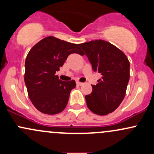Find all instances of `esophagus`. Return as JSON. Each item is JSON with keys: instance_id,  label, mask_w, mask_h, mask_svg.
<instances>
[{"instance_id": "obj_1", "label": "esophagus", "mask_w": 154, "mask_h": 154, "mask_svg": "<svg viewBox=\"0 0 154 154\" xmlns=\"http://www.w3.org/2000/svg\"><path fill=\"white\" fill-rule=\"evenodd\" d=\"M84 84V83H82V82H77V85L78 86H81V85H82Z\"/></svg>"}]
</instances>
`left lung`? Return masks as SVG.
<instances>
[{
  "label": "left lung",
  "mask_w": 154,
  "mask_h": 154,
  "mask_svg": "<svg viewBox=\"0 0 154 154\" xmlns=\"http://www.w3.org/2000/svg\"><path fill=\"white\" fill-rule=\"evenodd\" d=\"M95 72L102 75L93 91L85 95L88 109L98 115L116 110L126 93L130 79V62L121 50L109 42L95 40L79 44Z\"/></svg>",
  "instance_id": "obj_1"
}]
</instances>
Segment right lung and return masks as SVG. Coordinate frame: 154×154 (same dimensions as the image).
I'll return each mask as SVG.
<instances>
[{
	"mask_svg": "<svg viewBox=\"0 0 154 154\" xmlns=\"http://www.w3.org/2000/svg\"><path fill=\"white\" fill-rule=\"evenodd\" d=\"M79 46V44L49 36L35 44L28 53L24 82L29 99L40 112L53 115L66 108L76 83L75 80L61 81L56 72L70 54H85Z\"/></svg>",
	"mask_w": 154,
	"mask_h": 154,
	"instance_id": "add662e5",
	"label": "right lung"
}]
</instances>
